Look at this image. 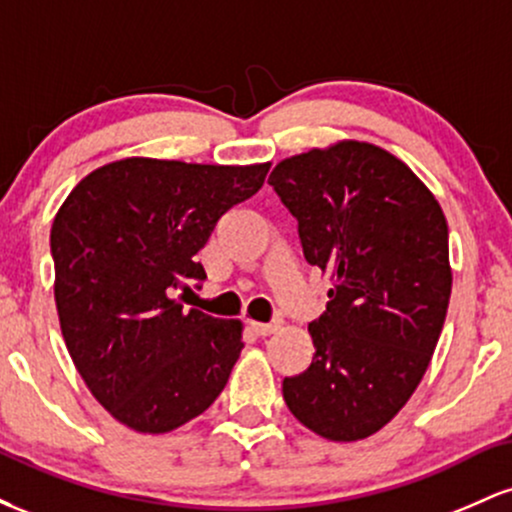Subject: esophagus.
Segmentation results:
<instances>
[{"instance_id":"1","label":"esophagus","mask_w":512,"mask_h":512,"mask_svg":"<svg viewBox=\"0 0 512 512\" xmlns=\"http://www.w3.org/2000/svg\"><path fill=\"white\" fill-rule=\"evenodd\" d=\"M250 327H252V330H255L257 334H260V337H269V334H274L276 330H279L281 322H279V320H274V322H255V320H252Z\"/></svg>"}]
</instances>
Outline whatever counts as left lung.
<instances>
[{"label":"left lung","instance_id":"1","mask_svg":"<svg viewBox=\"0 0 512 512\" xmlns=\"http://www.w3.org/2000/svg\"><path fill=\"white\" fill-rule=\"evenodd\" d=\"M269 185L296 216L305 260L332 281L308 325L313 363L284 378L286 407L327 440L373 436L436 351L452 289L448 221L407 163L366 142L284 158Z\"/></svg>","mask_w":512,"mask_h":512}]
</instances>
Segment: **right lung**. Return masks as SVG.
Instances as JSON below:
<instances>
[{"label":"right lung","mask_w":512,"mask_h":512,"mask_svg":"<svg viewBox=\"0 0 512 512\" xmlns=\"http://www.w3.org/2000/svg\"><path fill=\"white\" fill-rule=\"evenodd\" d=\"M267 170L122 158L88 173L57 211L50 250L62 337L120 424L168 433L226 387L243 322L182 310L173 293L207 279L195 255Z\"/></svg>","instance_id":"obj_1"}]
</instances>
